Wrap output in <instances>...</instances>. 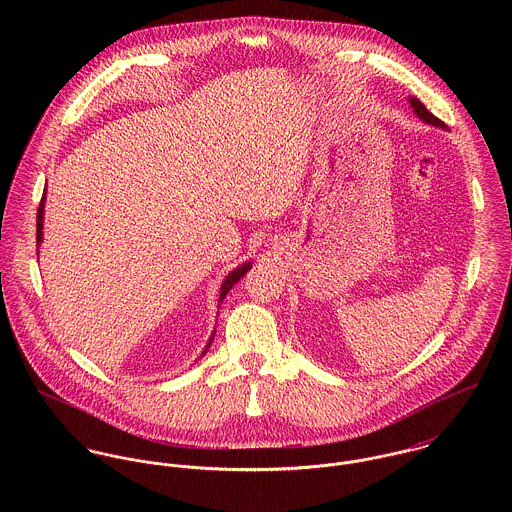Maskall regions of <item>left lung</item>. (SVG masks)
<instances>
[{
    "instance_id": "8db88e82",
    "label": "left lung",
    "mask_w": 512,
    "mask_h": 512,
    "mask_svg": "<svg viewBox=\"0 0 512 512\" xmlns=\"http://www.w3.org/2000/svg\"><path fill=\"white\" fill-rule=\"evenodd\" d=\"M410 104H412V108H414V112H416V116H420V120H424L426 124H432V126H438V128H445V124L436 118L418 98H410Z\"/></svg>"
}]
</instances>
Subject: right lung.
I'll list each match as a JSON object with an SVG mask.
<instances>
[{"label": "right lung", "instance_id": "right-lung-1", "mask_svg": "<svg viewBox=\"0 0 512 512\" xmlns=\"http://www.w3.org/2000/svg\"><path fill=\"white\" fill-rule=\"evenodd\" d=\"M43 213H45V193H43V197H41V203H39V209H37V246L43 242ZM252 268V262H246V264H242V266H238L236 270H232L228 276H226V280L222 282V286H220V295H219V303H222V299L226 297V293L230 292V288L248 272ZM213 339H215V333L211 335V339H209V343H207V347H205V351H203V355L207 353V349L211 347V343H213ZM201 355V357H203Z\"/></svg>", "mask_w": 512, "mask_h": 512}]
</instances>
